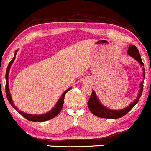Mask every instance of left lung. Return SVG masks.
<instances>
[{
  "mask_svg": "<svg viewBox=\"0 0 151 151\" xmlns=\"http://www.w3.org/2000/svg\"><path fill=\"white\" fill-rule=\"evenodd\" d=\"M127 53L129 55H131V57H133L135 59H136V61H138L140 64L144 65V63L142 62L141 57L139 53V50L137 49V47L134 45H129V49L127 50ZM144 70V78L145 77V69L143 68ZM143 85L144 81H142L140 84V90L139 93L138 94V97L137 99H135V101H133V103L130 104V105L125 108L124 109L121 110H111L109 109H107L105 107H104L103 105H102L100 102L98 100L96 95L94 92V90H92V93L91 94L90 99L88 102V105L89 109H90V111L95 115L96 116L100 118H111V119H116V118H120L122 116L126 115L130 110L132 109V108L136 105V103L138 102L139 99L143 92Z\"/></svg>",
  "mask_w": 151,
  "mask_h": 151,
  "instance_id": "obj_1",
  "label": "left lung"
}]
</instances>
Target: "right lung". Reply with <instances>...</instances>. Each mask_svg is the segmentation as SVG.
Here are the masks:
<instances>
[{
  "label": "right lung",
  "mask_w": 151,
  "mask_h": 151,
  "mask_svg": "<svg viewBox=\"0 0 151 151\" xmlns=\"http://www.w3.org/2000/svg\"><path fill=\"white\" fill-rule=\"evenodd\" d=\"M17 53V50L15 52L14 57H13L12 60L10 61L9 65H8L7 70H6V75H5V77H6V83H5V92H6V96H7L8 101L9 102V103L11 104V105L14 108L16 111H18V108H17L16 106L14 105V104L13 103L11 95H10V92H9V83H8V75H9V71L10 69V67L12 64V63L14 62L15 57H16V55ZM70 88L68 89V90L64 92V93L62 94V96H61L60 99L59 100L58 102H57L56 105L55 106V107L52 109L51 111H50L48 113H46V114H42V115H31V114H27L26 113H24V112H21L20 111H18V113L21 114L23 117H24L26 119L31 121H33V122H44V121H46L48 120H50V119L55 118V116H57L58 114L60 113L61 109L63 107V101H64V96L66 93L68 92V91L70 90Z\"/></svg>",
  "instance_id": "right-lung-1"
}]
</instances>
